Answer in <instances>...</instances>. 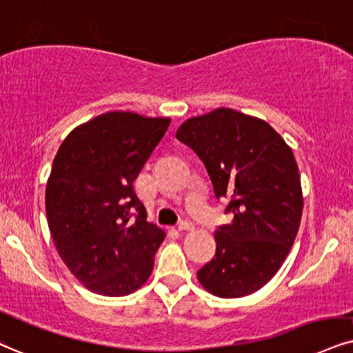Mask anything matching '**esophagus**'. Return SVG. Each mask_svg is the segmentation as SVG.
<instances>
[{"mask_svg":"<svg viewBox=\"0 0 353 353\" xmlns=\"http://www.w3.org/2000/svg\"><path fill=\"white\" fill-rule=\"evenodd\" d=\"M194 224L191 221H180L178 223V230H193Z\"/></svg>","mask_w":353,"mask_h":353,"instance_id":"esophagus-1","label":"esophagus"}]
</instances>
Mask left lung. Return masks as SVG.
<instances>
[{
	"instance_id": "left-lung-1",
	"label": "left lung",
	"mask_w": 353,
	"mask_h": 353,
	"mask_svg": "<svg viewBox=\"0 0 353 353\" xmlns=\"http://www.w3.org/2000/svg\"><path fill=\"white\" fill-rule=\"evenodd\" d=\"M176 139L203 160L230 224L214 232L216 255L198 272L219 298L255 293L275 276L296 239L303 190L291 147L268 123L230 108L191 117Z\"/></svg>"
}]
</instances>
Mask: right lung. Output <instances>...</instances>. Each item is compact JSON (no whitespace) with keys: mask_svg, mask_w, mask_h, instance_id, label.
I'll return each instance as SVG.
<instances>
[{"mask_svg":"<svg viewBox=\"0 0 353 353\" xmlns=\"http://www.w3.org/2000/svg\"><path fill=\"white\" fill-rule=\"evenodd\" d=\"M170 117L111 111L78 125L57 152L46 188L55 249L90 291L125 296L149 280L165 232L134 191Z\"/></svg>","mask_w":353,"mask_h":353,"instance_id":"obj_1","label":"right lung"}]
</instances>
